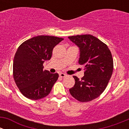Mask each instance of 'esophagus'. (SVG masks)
I'll use <instances>...</instances> for the list:
<instances>
[{
	"instance_id": "1",
	"label": "esophagus",
	"mask_w": 129,
	"mask_h": 129,
	"mask_svg": "<svg viewBox=\"0 0 129 129\" xmlns=\"http://www.w3.org/2000/svg\"><path fill=\"white\" fill-rule=\"evenodd\" d=\"M59 76L61 77H65L66 76V74H63V73H60V74H59Z\"/></svg>"
}]
</instances>
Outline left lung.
Returning a JSON list of instances; mask_svg holds the SVG:
<instances>
[{"mask_svg": "<svg viewBox=\"0 0 129 129\" xmlns=\"http://www.w3.org/2000/svg\"><path fill=\"white\" fill-rule=\"evenodd\" d=\"M80 50L79 63L84 66V76H76L75 85L69 89L73 97L82 102L97 98L107 87L112 76L114 62L107 45L90 34L68 37Z\"/></svg>", "mask_w": 129, "mask_h": 129, "instance_id": "left-lung-1", "label": "left lung"}]
</instances>
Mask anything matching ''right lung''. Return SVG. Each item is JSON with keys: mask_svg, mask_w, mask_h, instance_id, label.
Here are the masks:
<instances>
[{"mask_svg": "<svg viewBox=\"0 0 129 129\" xmlns=\"http://www.w3.org/2000/svg\"><path fill=\"white\" fill-rule=\"evenodd\" d=\"M63 40L54 36H39L19 47L13 61V76L25 97L38 100L49 94L58 74L43 69V63L50 59L54 47Z\"/></svg>", "mask_w": 129, "mask_h": 129, "instance_id": "obj_1", "label": "right lung"}]
</instances>
